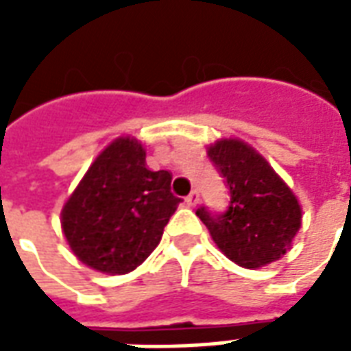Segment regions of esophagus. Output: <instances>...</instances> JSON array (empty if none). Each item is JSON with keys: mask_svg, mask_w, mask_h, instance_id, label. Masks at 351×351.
<instances>
[{"mask_svg": "<svg viewBox=\"0 0 351 351\" xmlns=\"http://www.w3.org/2000/svg\"><path fill=\"white\" fill-rule=\"evenodd\" d=\"M199 203V193L197 191H191L190 195L186 197V205L188 206H195Z\"/></svg>", "mask_w": 351, "mask_h": 351, "instance_id": "obj_1", "label": "esophagus"}]
</instances>
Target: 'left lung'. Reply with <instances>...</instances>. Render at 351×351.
<instances>
[{
    "mask_svg": "<svg viewBox=\"0 0 351 351\" xmlns=\"http://www.w3.org/2000/svg\"><path fill=\"white\" fill-rule=\"evenodd\" d=\"M208 158L229 188V206L213 214L206 206L197 216L231 261L258 269L280 259L301 228V205L261 154L239 138H221Z\"/></svg>",
    "mask_w": 351,
    "mask_h": 351,
    "instance_id": "1",
    "label": "left lung"
}]
</instances>
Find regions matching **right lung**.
<instances>
[{
	"mask_svg": "<svg viewBox=\"0 0 351 351\" xmlns=\"http://www.w3.org/2000/svg\"><path fill=\"white\" fill-rule=\"evenodd\" d=\"M169 171H150L133 137L112 141L95 158L62 210V229L73 254L107 274L137 269L160 244L180 199Z\"/></svg>",
	"mask_w": 351,
	"mask_h": 351,
	"instance_id": "obj_1",
	"label": "right lung"
}]
</instances>
